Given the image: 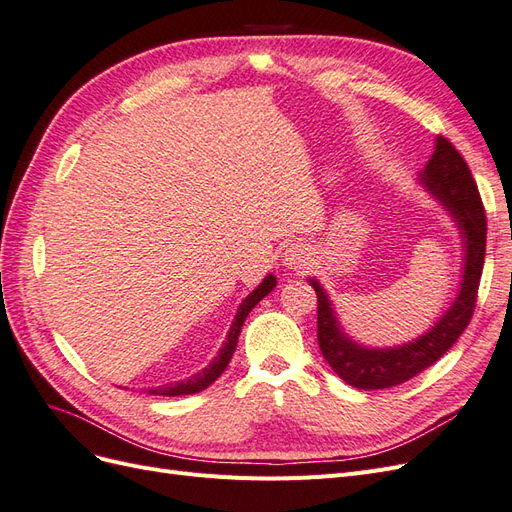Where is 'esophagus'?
I'll return each instance as SVG.
<instances>
[{"label":"esophagus","instance_id":"1","mask_svg":"<svg viewBox=\"0 0 512 512\" xmlns=\"http://www.w3.org/2000/svg\"><path fill=\"white\" fill-rule=\"evenodd\" d=\"M309 262H312V250H309V247L305 245V243H301V241H297V243H290L288 247H286V252H284V265L288 267V269H294V271H299V269H305Z\"/></svg>","mask_w":512,"mask_h":512}]
</instances>
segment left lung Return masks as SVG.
<instances>
[{"label": "left lung", "mask_w": 512, "mask_h": 512, "mask_svg": "<svg viewBox=\"0 0 512 512\" xmlns=\"http://www.w3.org/2000/svg\"><path fill=\"white\" fill-rule=\"evenodd\" d=\"M421 181L436 196L461 228L466 245V267L455 303L425 335L397 348H363L342 333L327 292L316 280L309 284L318 299V346L335 374L356 389H389L421 374L453 348L472 320L480 275H483L487 218L476 181L461 153L444 136L436 138V151L421 173Z\"/></svg>", "instance_id": "obj_1"}]
</instances>
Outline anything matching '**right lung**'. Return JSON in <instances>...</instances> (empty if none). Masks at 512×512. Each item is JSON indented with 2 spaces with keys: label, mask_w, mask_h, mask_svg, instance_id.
I'll list each match as a JSON object with an SVG mask.
<instances>
[{
  "label": "right lung",
  "mask_w": 512,
  "mask_h": 512,
  "mask_svg": "<svg viewBox=\"0 0 512 512\" xmlns=\"http://www.w3.org/2000/svg\"><path fill=\"white\" fill-rule=\"evenodd\" d=\"M275 288V277L273 275H267L265 280H262V284L250 292L245 297V301L239 305V312L235 316V322H232V327L228 331V337H226V344L222 346L220 354L215 356V359L211 361L209 367H205L203 371H198V374H194L192 378L188 380H181V382H173V384H164V386H156V389H149L147 393L149 395H164V397H177V395H192V393H200L205 391L209 384H213L215 380H218L224 369L228 367L230 359H232V352H235L237 348V342H239V333H241V327L243 322L247 318V314L252 312V309L258 305V301H262L267 297V294Z\"/></svg>",
  "instance_id": "right-lung-1"
}]
</instances>
